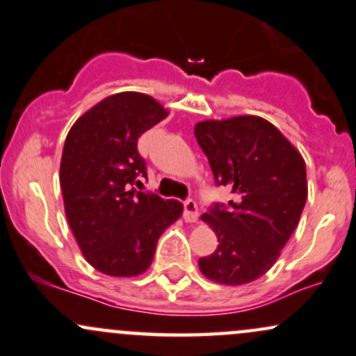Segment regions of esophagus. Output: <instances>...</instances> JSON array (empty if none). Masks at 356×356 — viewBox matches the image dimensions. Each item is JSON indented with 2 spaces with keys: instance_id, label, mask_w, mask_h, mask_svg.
<instances>
[{
  "instance_id": "34e87169",
  "label": "esophagus",
  "mask_w": 356,
  "mask_h": 356,
  "mask_svg": "<svg viewBox=\"0 0 356 356\" xmlns=\"http://www.w3.org/2000/svg\"><path fill=\"white\" fill-rule=\"evenodd\" d=\"M183 218L186 222H197L198 220V207L193 200H186L183 203Z\"/></svg>"
}]
</instances>
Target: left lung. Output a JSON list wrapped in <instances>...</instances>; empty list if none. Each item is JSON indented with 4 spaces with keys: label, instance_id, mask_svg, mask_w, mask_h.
Returning <instances> with one entry per match:
<instances>
[{
    "label": "left lung",
    "instance_id": "8db88e82",
    "mask_svg": "<svg viewBox=\"0 0 356 356\" xmlns=\"http://www.w3.org/2000/svg\"><path fill=\"white\" fill-rule=\"evenodd\" d=\"M195 138L218 186L232 191L202 220L217 250L198 261L210 281L241 286L264 275L298 227L307 198L306 165L277 127L259 115L202 121Z\"/></svg>",
    "mask_w": 356,
    "mask_h": 356
}]
</instances>
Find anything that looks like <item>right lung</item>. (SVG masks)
<instances>
[{"label": "right lung", "instance_id": "right-lung-1", "mask_svg": "<svg viewBox=\"0 0 356 356\" xmlns=\"http://www.w3.org/2000/svg\"><path fill=\"white\" fill-rule=\"evenodd\" d=\"M166 115L149 95L121 92L95 104L67 134L60 161L67 220L86 261L102 274L145 273L158 238L181 215L178 200L131 190L146 178L139 136Z\"/></svg>", "mask_w": 356, "mask_h": 356}]
</instances>
